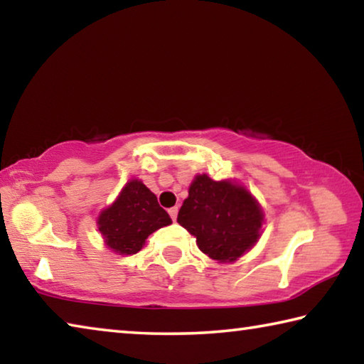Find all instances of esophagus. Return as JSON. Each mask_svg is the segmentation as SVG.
Returning a JSON list of instances; mask_svg holds the SVG:
<instances>
[{
	"instance_id": "esophagus-1",
	"label": "esophagus",
	"mask_w": 364,
	"mask_h": 364,
	"mask_svg": "<svg viewBox=\"0 0 364 364\" xmlns=\"http://www.w3.org/2000/svg\"><path fill=\"white\" fill-rule=\"evenodd\" d=\"M168 213H170L171 220L176 221V217H178V207H171V208H168Z\"/></svg>"
}]
</instances>
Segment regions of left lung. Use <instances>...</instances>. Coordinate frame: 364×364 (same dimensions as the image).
<instances>
[{
    "mask_svg": "<svg viewBox=\"0 0 364 364\" xmlns=\"http://www.w3.org/2000/svg\"><path fill=\"white\" fill-rule=\"evenodd\" d=\"M263 210L241 184L197 175L178 212V223L193 234L199 249L213 260L230 263L257 244Z\"/></svg>",
    "mask_w": 364,
    "mask_h": 364,
    "instance_id": "obj_1",
    "label": "left lung"
}]
</instances>
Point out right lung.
Listing matches in <instances>:
<instances>
[{
    "label": "right lung",
    "mask_w": 364,
    "mask_h": 364,
    "mask_svg": "<svg viewBox=\"0 0 364 364\" xmlns=\"http://www.w3.org/2000/svg\"><path fill=\"white\" fill-rule=\"evenodd\" d=\"M170 223L171 218L159 205L156 194L139 180L128 181L114 204L97 217L104 242L119 255L138 254L149 234Z\"/></svg>",
    "instance_id": "right-lung-1"
}]
</instances>
